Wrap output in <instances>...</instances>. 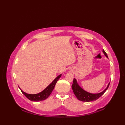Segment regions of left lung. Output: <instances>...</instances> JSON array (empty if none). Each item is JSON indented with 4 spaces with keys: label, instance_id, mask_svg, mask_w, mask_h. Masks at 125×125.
Here are the masks:
<instances>
[{
    "label": "left lung",
    "instance_id": "8db88e82",
    "mask_svg": "<svg viewBox=\"0 0 125 125\" xmlns=\"http://www.w3.org/2000/svg\"><path fill=\"white\" fill-rule=\"evenodd\" d=\"M103 52L104 54L106 56L108 57L107 55L106 52H105L104 50H103ZM110 85V83L108 84V86L106 87V89L104 90V91L102 92L99 93V94H91V93L87 92L85 91L83 89H82L81 87L79 86L77 83L76 79L74 78L73 81V83L71 87L73 91L74 94H75L76 97L79 100L82 101V102H91V101L95 100L98 99L100 97L104 94L105 91H106L107 89H108V86Z\"/></svg>",
    "mask_w": 125,
    "mask_h": 125
}]
</instances>
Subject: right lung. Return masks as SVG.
Masks as SVG:
<instances>
[{"instance_id":"add662e5","label":"right lung","mask_w":125,"mask_h":125,"mask_svg":"<svg viewBox=\"0 0 125 125\" xmlns=\"http://www.w3.org/2000/svg\"><path fill=\"white\" fill-rule=\"evenodd\" d=\"M61 75L58 76L52 82V83H50L49 85L43 90V91L39 93V94H26V92H23L22 90H21V89L20 90L22 92V94L30 100L34 101V102H39V101L45 100L49 96L50 94H51L52 90L54 89L56 84V82L58 80V79L61 77Z\"/></svg>"}]
</instances>
